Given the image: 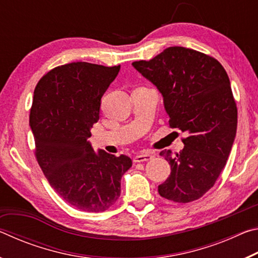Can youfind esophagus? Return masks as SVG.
I'll list each match as a JSON object with an SVG mask.
<instances>
[{
  "label": "esophagus",
  "mask_w": 258,
  "mask_h": 258,
  "mask_svg": "<svg viewBox=\"0 0 258 258\" xmlns=\"http://www.w3.org/2000/svg\"><path fill=\"white\" fill-rule=\"evenodd\" d=\"M154 158V155L148 154V152H145V154H140L134 157V161L135 163H141V161H148Z\"/></svg>",
  "instance_id": "esophagus-1"
}]
</instances>
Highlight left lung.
Segmentation results:
<instances>
[{
    "label": "left lung",
    "mask_w": 258,
    "mask_h": 258,
    "mask_svg": "<svg viewBox=\"0 0 258 258\" xmlns=\"http://www.w3.org/2000/svg\"><path fill=\"white\" fill-rule=\"evenodd\" d=\"M132 66L163 95L169 126L187 134L178 154L160 152L172 172L158 186L159 195L182 204L197 200L215 184L237 132L228 74L216 59L183 46H169Z\"/></svg>",
    "instance_id": "8db88e82"
}]
</instances>
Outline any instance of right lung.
<instances>
[{"instance_id":"right-lung-1","label":"right lung","mask_w":258,"mask_h":258,"mask_svg":"<svg viewBox=\"0 0 258 258\" xmlns=\"http://www.w3.org/2000/svg\"><path fill=\"white\" fill-rule=\"evenodd\" d=\"M120 66L72 62L37 83L29 115L35 155L61 198L84 212H103L120 196L130 157L95 152L87 139L99 120L101 98Z\"/></svg>"}]
</instances>
